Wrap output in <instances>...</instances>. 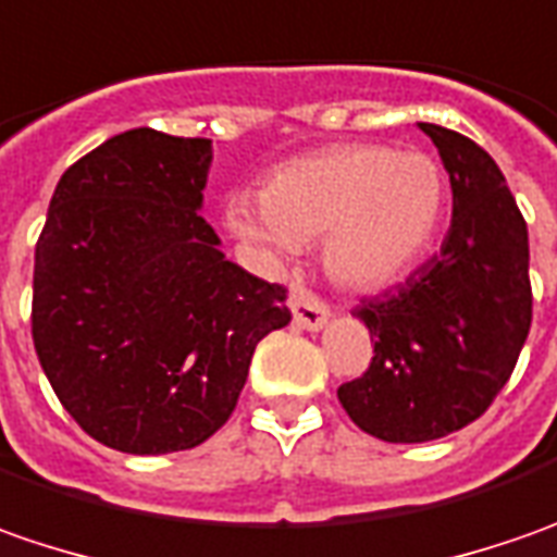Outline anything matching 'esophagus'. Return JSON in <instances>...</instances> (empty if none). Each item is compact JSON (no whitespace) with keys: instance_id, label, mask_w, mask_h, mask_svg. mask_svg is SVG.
Returning a JSON list of instances; mask_svg holds the SVG:
<instances>
[{"instance_id":"1","label":"esophagus","mask_w":557,"mask_h":557,"mask_svg":"<svg viewBox=\"0 0 557 557\" xmlns=\"http://www.w3.org/2000/svg\"><path fill=\"white\" fill-rule=\"evenodd\" d=\"M289 308H293V323L301 330H323V323L330 320V308L301 283H293L289 289Z\"/></svg>"}]
</instances>
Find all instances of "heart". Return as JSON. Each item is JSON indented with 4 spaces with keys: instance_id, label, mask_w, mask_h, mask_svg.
Here are the masks:
<instances>
[{
    "instance_id": "1",
    "label": "heart",
    "mask_w": 557,
    "mask_h": 557,
    "mask_svg": "<svg viewBox=\"0 0 557 557\" xmlns=\"http://www.w3.org/2000/svg\"><path fill=\"white\" fill-rule=\"evenodd\" d=\"M447 175L422 150L336 145L277 165L261 202L227 209L231 231L274 249L326 237V268L355 289L388 286L432 246Z\"/></svg>"
}]
</instances>
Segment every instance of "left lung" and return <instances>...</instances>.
Here are the masks:
<instances>
[{"label":"left lung","mask_w":557,"mask_h":557,"mask_svg":"<svg viewBox=\"0 0 557 557\" xmlns=\"http://www.w3.org/2000/svg\"><path fill=\"white\" fill-rule=\"evenodd\" d=\"M450 172L441 252L355 314L373 336L370 370L338 385L360 432L422 444L484 416L524 348L533 317L528 221L499 165L471 138L419 123Z\"/></svg>","instance_id":"left-lung-1"}]
</instances>
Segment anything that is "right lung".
Here are the masks:
<instances>
[{"instance_id": "right-lung-1", "label": "right lung", "mask_w": 557, "mask_h": 557, "mask_svg": "<svg viewBox=\"0 0 557 557\" xmlns=\"http://www.w3.org/2000/svg\"><path fill=\"white\" fill-rule=\"evenodd\" d=\"M209 138L113 135L54 187L33 264V345L76 425L135 456L190 450L237 407L286 289L224 259L200 215Z\"/></svg>"}]
</instances>
